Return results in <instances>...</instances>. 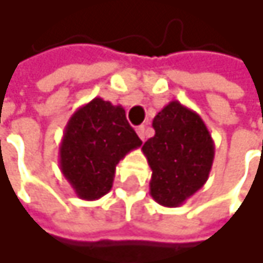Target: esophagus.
Segmentation results:
<instances>
[{"instance_id":"esophagus-1","label":"esophagus","mask_w":263,"mask_h":263,"mask_svg":"<svg viewBox=\"0 0 263 263\" xmlns=\"http://www.w3.org/2000/svg\"><path fill=\"white\" fill-rule=\"evenodd\" d=\"M135 131H137V134H138V137H140V138H141V140L144 141V138H146V128H144V126L141 125V126H138V128H137Z\"/></svg>"}]
</instances>
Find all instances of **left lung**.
<instances>
[{
  "label": "left lung",
  "instance_id": "left-lung-1",
  "mask_svg": "<svg viewBox=\"0 0 263 263\" xmlns=\"http://www.w3.org/2000/svg\"><path fill=\"white\" fill-rule=\"evenodd\" d=\"M155 135L141 147L152 171L151 195L164 207H178L207 181L215 141L201 116L177 100L154 119Z\"/></svg>",
  "mask_w": 263,
  "mask_h": 263
}]
</instances>
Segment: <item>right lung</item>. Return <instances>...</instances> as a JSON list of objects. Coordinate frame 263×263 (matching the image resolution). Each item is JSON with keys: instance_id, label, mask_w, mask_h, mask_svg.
Wrapping results in <instances>:
<instances>
[{"instance_id": "add662e5", "label": "right lung", "mask_w": 263, "mask_h": 263, "mask_svg": "<svg viewBox=\"0 0 263 263\" xmlns=\"http://www.w3.org/2000/svg\"><path fill=\"white\" fill-rule=\"evenodd\" d=\"M140 146L123 106L96 97L80 106L64 129L61 172L80 199L94 201L111 190L120 160Z\"/></svg>"}]
</instances>
